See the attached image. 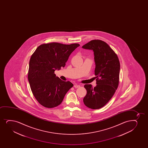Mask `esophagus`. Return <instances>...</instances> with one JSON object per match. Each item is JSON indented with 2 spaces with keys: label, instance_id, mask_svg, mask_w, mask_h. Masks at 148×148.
<instances>
[{
  "label": "esophagus",
  "instance_id": "34e87169",
  "mask_svg": "<svg viewBox=\"0 0 148 148\" xmlns=\"http://www.w3.org/2000/svg\"><path fill=\"white\" fill-rule=\"evenodd\" d=\"M73 86H74L75 88H78V87H80V85L77 84H75L74 85H73Z\"/></svg>",
  "mask_w": 148,
  "mask_h": 148
}]
</instances>
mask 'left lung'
Returning a JSON list of instances; mask_svg holds the SVG:
<instances>
[{"label": "left lung", "instance_id": "8db88e82", "mask_svg": "<svg viewBox=\"0 0 148 148\" xmlns=\"http://www.w3.org/2000/svg\"><path fill=\"white\" fill-rule=\"evenodd\" d=\"M82 47L93 51L97 78L95 87L91 84L84 86L87 94L83 103L90 109H100L110 100L119 86V59L109 45L101 40H92Z\"/></svg>", "mask_w": 148, "mask_h": 148}]
</instances>
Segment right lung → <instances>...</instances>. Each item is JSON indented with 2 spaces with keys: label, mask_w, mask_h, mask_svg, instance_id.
<instances>
[{
  "label": "right lung",
  "mask_w": 148,
  "mask_h": 148,
  "mask_svg": "<svg viewBox=\"0 0 148 148\" xmlns=\"http://www.w3.org/2000/svg\"><path fill=\"white\" fill-rule=\"evenodd\" d=\"M79 46L78 43H45L39 45L31 56L27 78L33 95L44 107L59 105L73 86L69 81L56 77L54 71L65 66L71 54Z\"/></svg>",
  "instance_id": "add662e5"
}]
</instances>
